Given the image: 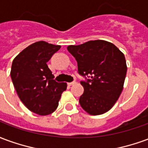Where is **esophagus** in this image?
Returning a JSON list of instances; mask_svg holds the SVG:
<instances>
[{"label": "esophagus", "instance_id": "obj_1", "mask_svg": "<svg viewBox=\"0 0 148 148\" xmlns=\"http://www.w3.org/2000/svg\"><path fill=\"white\" fill-rule=\"evenodd\" d=\"M75 83H76L75 82H69V83H68V85H69V86H72V85H74Z\"/></svg>", "mask_w": 148, "mask_h": 148}]
</instances>
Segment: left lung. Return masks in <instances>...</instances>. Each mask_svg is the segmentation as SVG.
I'll list each match as a JSON object with an SVG mask.
<instances>
[{
  "label": "left lung",
  "mask_w": 148,
  "mask_h": 148,
  "mask_svg": "<svg viewBox=\"0 0 148 148\" xmlns=\"http://www.w3.org/2000/svg\"><path fill=\"white\" fill-rule=\"evenodd\" d=\"M67 50L77 61L79 74L90 77L81 82L82 108L94 116L108 112L123 90L127 73L124 54L112 42L100 39L68 46Z\"/></svg>",
  "instance_id": "obj_1"
}]
</instances>
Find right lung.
<instances>
[{"instance_id": "1", "label": "right lung", "mask_w": 148, "mask_h": 148, "mask_svg": "<svg viewBox=\"0 0 148 148\" xmlns=\"http://www.w3.org/2000/svg\"><path fill=\"white\" fill-rule=\"evenodd\" d=\"M44 41L34 42L13 59L12 81L18 96L30 111L46 116L55 111L66 82H57L47 62L60 49Z\"/></svg>"}]
</instances>
